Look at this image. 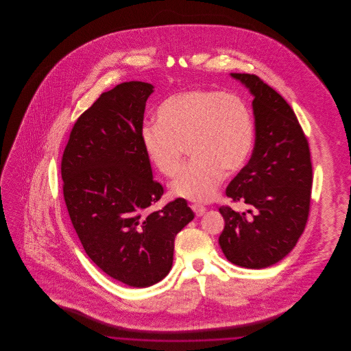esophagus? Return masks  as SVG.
I'll return each instance as SVG.
<instances>
[{"instance_id": "1", "label": "esophagus", "mask_w": 351, "mask_h": 351, "mask_svg": "<svg viewBox=\"0 0 351 351\" xmlns=\"http://www.w3.org/2000/svg\"><path fill=\"white\" fill-rule=\"evenodd\" d=\"M191 208H192V210L195 212V215H196L197 217H201V216L205 213V210H206L204 206L197 205V204H193V205H191Z\"/></svg>"}]
</instances>
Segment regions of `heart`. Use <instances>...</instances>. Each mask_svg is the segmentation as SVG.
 Wrapping results in <instances>:
<instances>
[{"instance_id":"1","label":"heart","mask_w":351,"mask_h":351,"mask_svg":"<svg viewBox=\"0 0 351 351\" xmlns=\"http://www.w3.org/2000/svg\"><path fill=\"white\" fill-rule=\"evenodd\" d=\"M156 121L142 126L141 142L155 168L172 176L185 146L192 162L169 184L172 196L212 200L226 175L241 171L254 145V125L246 104L234 95L188 89L163 101Z\"/></svg>"}]
</instances>
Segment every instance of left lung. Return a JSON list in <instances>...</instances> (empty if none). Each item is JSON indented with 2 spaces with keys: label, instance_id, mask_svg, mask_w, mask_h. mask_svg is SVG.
Instances as JSON below:
<instances>
[{
  "label": "left lung",
  "instance_id": "obj_1",
  "mask_svg": "<svg viewBox=\"0 0 351 351\" xmlns=\"http://www.w3.org/2000/svg\"><path fill=\"white\" fill-rule=\"evenodd\" d=\"M250 90L255 146L226 196L249 206L239 213L221 206L225 228L218 243L241 267L266 268L296 246L309 215L312 163L308 141L287 101L258 76L230 73Z\"/></svg>",
  "mask_w": 351,
  "mask_h": 351
}]
</instances>
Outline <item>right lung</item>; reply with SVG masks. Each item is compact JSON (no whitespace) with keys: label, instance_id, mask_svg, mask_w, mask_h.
<instances>
[{"label":"right lung","instance_id":"right-lung-1","mask_svg":"<svg viewBox=\"0 0 351 351\" xmlns=\"http://www.w3.org/2000/svg\"><path fill=\"white\" fill-rule=\"evenodd\" d=\"M154 85L128 82L102 93L69 135L63 193L84 250L110 278L146 288L167 276L175 237L193 217L184 199L159 210L163 186L141 142Z\"/></svg>","mask_w":351,"mask_h":351}]
</instances>
